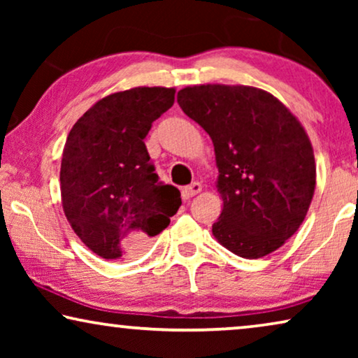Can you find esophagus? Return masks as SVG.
<instances>
[{
	"label": "esophagus",
	"mask_w": 358,
	"mask_h": 358,
	"mask_svg": "<svg viewBox=\"0 0 358 358\" xmlns=\"http://www.w3.org/2000/svg\"><path fill=\"white\" fill-rule=\"evenodd\" d=\"M200 190H202V184L200 182H192L190 185H185L182 189V199L184 200L192 199L194 195H197L200 192Z\"/></svg>",
	"instance_id": "34e87169"
}]
</instances>
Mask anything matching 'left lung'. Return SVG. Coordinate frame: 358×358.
I'll list each match as a JSON object with an SVG mask.
<instances>
[{"label": "left lung", "mask_w": 358, "mask_h": 358, "mask_svg": "<svg viewBox=\"0 0 358 358\" xmlns=\"http://www.w3.org/2000/svg\"><path fill=\"white\" fill-rule=\"evenodd\" d=\"M178 102L213 141L223 199L215 239L244 259L277 251L300 228L316 187L315 153L300 120L252 86H187Z\"/></svg>", "instance_id": "8db88e82"}]
</instances>
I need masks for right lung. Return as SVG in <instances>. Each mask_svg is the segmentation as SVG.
<instances>
[{
    "instance_id": "obj_1",
    "label": "right lung",
    "mask_w": 358,
    "mask_h": 358,
    "mask_svg": "<svg viewBox=\"0 0 358 358\" xmlns=\"http://www.w3.org/2000/svg\"><path fill=\"white\" fill-rule=\"evenodd\" d=\"M174 87H131L102 97L68 134L60 190L68 223L102 259H120L168 228L180 192L161 182L145 146Z\"/></svg>"
}]
</instances>
